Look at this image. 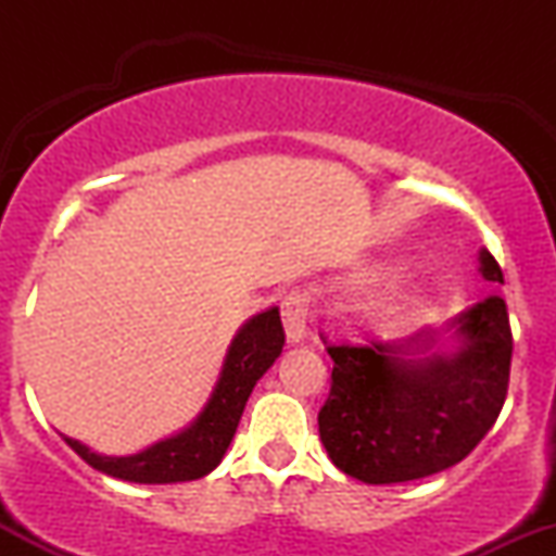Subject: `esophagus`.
Returning a JSON list of instances; mask_svg holds the SVG:
<instances>
[{
    "label": "esophagus",
    "instance_id": "34e87169",
    "mask_svg": "<svg viewBox=\"0 0 556 556\" xmlns=\"http://www.w3.org/2000/svg\"><path fill=\"white\" fill-rule=\"evenodd\" d=\"M282 324H285L287 342L298 344L305 340V334H308V327H305V324H308V300H305V295H300V292H290V295H285Z\"/></svg>",
    "mask_w": 556,
    "mask_h": 556
}]
</instances>
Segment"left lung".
Instances as JSON below:
<instances>
[{"mask_svg": "<svg viewBox=\"0 0 556 556\" xmlns=\"http://www.w3.org/2000/svg\"><path fill=\"white\" fill-rule=\"evenodd\" d=\"M478 271L504 285L481 248ZM446 330L458 344L441 350ZM331 389L318 410L329 460L363 483H405L452 468L500 418L509 384L513 331L507 305L491 295L444 329L407 340L327 344Z\"/></svg>", "mask_w": 556, "mask_h": 556, "instance_id": "1", "label": "left lung"}]
</instances>
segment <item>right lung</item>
<instances>
[{"label": "right lung", "mask_w": 556, "mask_h": 556, "mask_svg": "<svg viewBox=\"0 0 556 556\" xmlns=\"http://www.w3.org/2000/svg\"><path fill=\"white\" fill-rule=\"evenodd\" d=\"M285 329L279 308H269L242 324L229 342L219 379L203 410L188 429L146 446L138 455L110 457L88 450L78 439L62 437L91 468L130 483H177L208 476L225 457L245 402L256 381L279 358Z\"/></svg>", "instance_id": "add662e5"}]
</instances>
